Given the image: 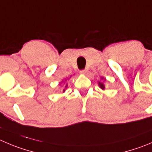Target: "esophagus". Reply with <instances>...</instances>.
<instances>
[{
  "label": "esophagus",
  "mask_w": 152,
  "mask_h": 152,
  "mask_svg": "<svg viewBox=\"0 0 152 152\" xmlns=\"http://www.w3.org/2000/svg\"><path fill=\"white\" fill-rule=\"evenodd\" d=\"M87 72H88V70H86V69H84V70L80 71V73L81 74V75H86V74H87Z\"/></svg>",
  "instance_id": "34e87169"
}]
</instances>
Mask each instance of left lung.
Listing matches in <instances>:
<instances>
[{"mask_svg":"<svg viewBox=\"0 0 152 152\" xmlns=\"http://www.w3.org/2000/svg\"><path fill=\"white\" fill-rule=\"evenodd\" d=\"M102 80H104V81H105V80H106V79H105L104 77H102ZM99 87H100L102 89H103V90L105 89V85L104 84L103 82H99Z\"/></svg>","mask_w":152,"mask_h":152,"instance_id":"obj_1","label":"left lung"}]
</instances>
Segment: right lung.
<instances>
[{
	"instance_id": "add662e5",
	"label": "right lung",
	"mask_w": 152,
	"mask_h": 152,
	"mask_svg": "<svg viewBox=\"0 0 152 152\" xmlns=\"http://www.w3.org/2000/svg\"><path fill=\"white\" fill-rule=\"evenodd\" d=\"M66 80H65V81H63V80H62V83H64V84H65V83H66ZM67 86H68V84L65 85V88L63 89V92H66V89H67Z\"/></svg>"
}]
</instances>
